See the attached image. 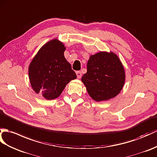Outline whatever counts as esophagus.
<instances>
[{
    "label": "esophagus",
    "mask_w": 157,
    "mask_h": 157,
    "mask_svg": "<svg viewBox=\"0 0 157 157\" xmlns=\"http://www.w3.org/2000/svg\"><path fill=\"white\" fill-rule=\"evenodd\" d=\"M76 75H77V77H78V79L81 78V77H82V72L79 71H76Z\"/></svg>",
    "instance_id": "obj_1"
}]
</instances>
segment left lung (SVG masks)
<instances>
[{
    "label": "left lung",
    "instance_id": "obj_1",
    "mask_svg": "<svg viewBox=\"0 0 157 157\" xmlns=\"http://www.w3.org/2000/svg\"><path fill=\"white\" fill-rule=\"evenodd\" d=\"M125 78L124 68L117 55L100 52L90 57L82 82L90 96L101 101L117 96L124 85Z\"/></svg>",
    "mask_w": 157,
    "mask_h": 157
}]
</instances>
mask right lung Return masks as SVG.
Returning <instances> with one entry per match:
<instances>
[{
  "label": "right lung",
  "mask_w": 157,
  "mask_h": 157,
  "mask_svg": "<svg viewBox=\"0 0 157 157\" xmlns=\"http://www.w3.org/2000/svg\"><path fill=\"white\" fill-rule=\"evenodd\" d=\"M66 47L57 39L46 43L39 50L29 67V78L35 93L46 100L59 97L67 83L77 78L64 57Z\"/></svg>",
  "instance_id": "obj_1"
}]
</instances>
